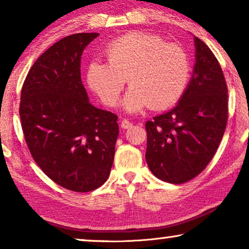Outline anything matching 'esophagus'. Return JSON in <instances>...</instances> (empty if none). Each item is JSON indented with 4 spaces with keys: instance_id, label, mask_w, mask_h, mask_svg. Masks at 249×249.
I'll use <instances>...</instances> for the list:
<instances>
[{
    "instance_id": "34e87169",
    "label": "esophagus",
    "mask_w": 249,
    "mask_h": 249,
    "mask_svg": "<svg viewBox=\"0 0 249 249\" xmlns=\"http://www.w3.org/2000/svg\"><path fill=\"white\" fill-rule=\"evenodd\" d=\"M121 127L124 129H128V128H131L132 127V122L129 121L128 119H124V120L121 121Z\"/></svg>"
}]
</instances>
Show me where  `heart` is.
Masks as SVG:
<instances>
[{"mask_svg":"<svg viewBox=\"0 0 249 249\" xmlns=\"http://www.w3.org/2000/svg\"><path fill=\"white\" fill-rule=\"evenodd\" d=\"M105 55L107 62L94 60L88 64L87 81L107 107L117 105L127 78L131 87L122 105L129 112L146 107L165 110L183 96L188 86V53L154 34H127L112 40Z\"/></svg>","mask_w":249,"mask_h":249,"instance_id":"obj_1","label":"heart"}]
</instances>
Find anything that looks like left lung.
Segmentation results:
<instances>
[{"label":"left lung","mask_w":249,"mask_h":249,"mask_svg":"<svg viewBox=\"0 0 249 249\" xmlns=\"http://www.w3.org/2000/svg\"><path fill=\"white\" fill-rule=\"evenodd\" d=\"M196 63L178 105L146 122V162L156 178L183 183L213 159L228 122V86L219 61L195 37Z\"/></svg>","instance_id":"8db88e82"}]
</instances>
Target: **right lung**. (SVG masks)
Masks as SVG:
<instances>
[{"label": "right lung", "mask_w": 249, "mask_h": 249, "mask_svg": "<svg viewBox=\"0 0 249 249\" xmlns=\"http://www.w3.org/2000/svg\"><path fill=\"white\" fill-rule=\"evenodd\" d=\"M98 33L67 36L30 68L19 114L26 144L51 180L87 193L107 181L119 135L118 115L95 107L80 77L81 54Z\"/></svg>", "instance_id": "obj_1"}]
</instances>
